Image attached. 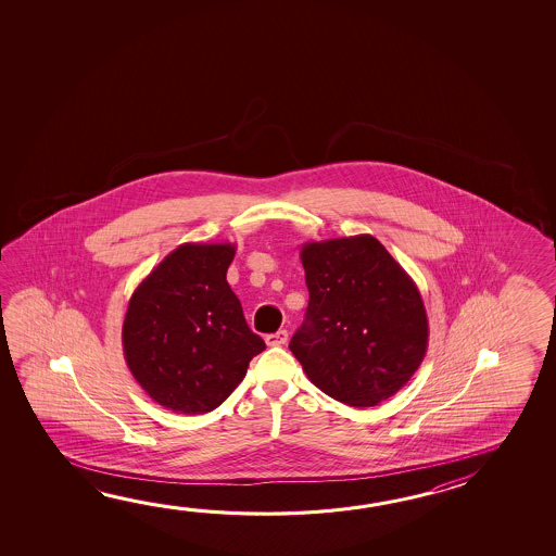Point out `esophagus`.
I'll use <instances>...</instances> for the list:
<instances>
[{
	"label": "esophagus",
	"instance_id": "esophagus-1",
	"mask_svg": "<svg viewBox=\"0 0 556 556\" xmlns=\"http://www.w3.org/2000/svg\"><path fill=\"white\" fill-rule=\"evenodd\" d=\"M287 341H289V331L287 329H279L277 333L265 337V343L269 346L287 345Z\"/></svg>",
	"mask_w": 556,
	"mask_h": 556
}]
</instances>
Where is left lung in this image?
Wrapping results in <instances>:
<instances>
[{"instance_id":"left-lung-1","label":"left lung","mask_w":556,"mask_h":556,"mask_svg":"<svg viewBox=\"0 0 556 556\" xmlns=\"http://www.w3.org/2000/svg\"><path fill=\"white\" fill-rule=\"evenodd\" d=\"M301 260L309 301L289 349L309 382L353 407L395 395L427 355L415 281L370 235L306 242Z\"/></svg>"}]
</instances>
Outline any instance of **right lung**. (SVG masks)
I'll return each instance as SVG.
<instances>
[{
	"mask_svg": "<svg viewBox=\"0 0 556 556\" xmlns=\"http://www.w3.org/2000/svg\"><path fill=\"white\" fill-rule=\"evenodd\" d=\"M235 244L176 248L137 285L122 328L129 372L164 409H217L265 349L227 282Z\"/></svg>",
	"mask_w": 556,
	"mask_h": 556,
	"instance_id": "add662e5",
	"label": "right lung"
}]
</instances>
